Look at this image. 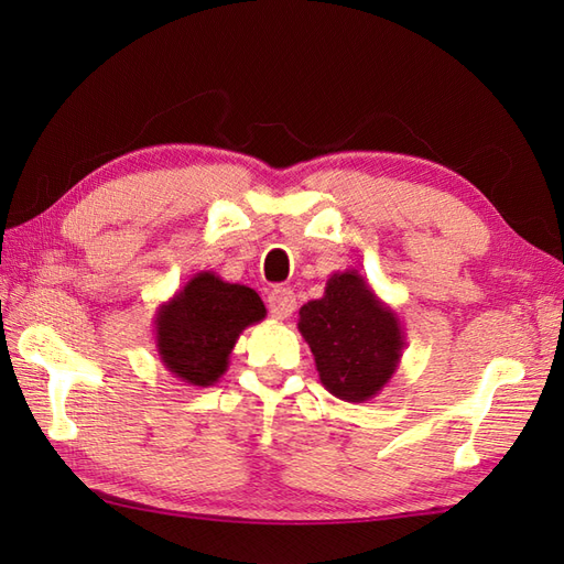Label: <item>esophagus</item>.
Here are the masks:
<instances>
[{
	"mask_svg": "<svg viewBox=\"0 0 564 564\" xmlns=\"http://www.w3.org/2000/svg\"><path fill=\"white\" fill-rule=\"evenodd\" d=\"M268 308H270V315L275 319L292 317V313L296 311V294L289 286L272 289L268 296Z\"/></svg>",
	"mask_w": 564,
	"mask_h": 564,
	"instance_id": "esophagus-1",
	"label": "esophagus"
}]
</instances>
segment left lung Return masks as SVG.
Instances as JSON below:
<instances>
[{
	"label": "left lung",
	"mask_w": 564,
	"mask_h": 564,
	"mask_svg": "<svg viewBox=\"0 0 564 564\" xmlns=\"http://www.w3.org/2000/svg\"><path fill=\"white\" fill-rule=\"evenodd\" d=\"M299 332L315 355L322 386L352 404L379 395L404 350L398 313L357 270L334 272L324 296L299 311Z\"/></svg>",
	"instance_id": "1"
}]
</instances>
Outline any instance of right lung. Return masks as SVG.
<instances>
[{"label": "right lung", "instance_id": "1", "mask_svg": "<svg viewBox=\"0 0 564 564\" xmlns=\"http://www.w3.org/2000/svg\"><path fill=\"white\" fill-rule=\"evenodd\" d=\"M263 317L265 305L253 289L202 270L158 308V355L178 381L214 386L228 371L237 338Z\"/></svg>", "mask_w": 564, "mask_h": 564}]
</instances>
